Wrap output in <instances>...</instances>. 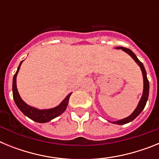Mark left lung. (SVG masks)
I'll return each mask as SVG.
<instances>
[{
  "instance_id": "left-lung-1",
  "label": "left lung",
  "mask_w": 159,
  "mask_h": 159,
  "mask_svg": "<svg viewBox=\"0 0 159 159\" xmlns=\"http://www.w3.org/2000/svg\"><path fill=\"white\" fill-rule=\"evenodd\" d=\"M117 49H122L123 51L126 52L127 54H129L132 58L134 59V60L139 65L140 68L142 70V72H143V95H142V98L140 99L139 102V105L136 107L135 110L134 111V112L130 115V116H128L127 118H125L123 119H120V120H118L116 122H112L115 124H119V125H123V124H126V123H128L130 122L133 121L136 117H137L145 107L146 104H147V101L148 99V96H149V81L147 80V72H146L145 67L143 66V63L140 61L139 59L137 58V57L135 56L133 52L131 50H130L129 48H123V47H118Z\"/></svg>"
}]
</instances>
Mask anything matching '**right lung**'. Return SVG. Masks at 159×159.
Masks as SVG:
<instances>
[{"label":"right lung","instance_id":"right-lung-1","mask_svg":"<svg viewBox=\"0 0 159 159\" xmlns=\"http://www.w3.org/2000/svg\"><path fill=\"white\" fill-rule=\"evenodd\" d=\"M22 62L23 61H21L20 64L17 71H16V72L15 73V75L13 76V80H12V95H13L14 101L16 102L18 108L21 111L24 115H25L29 119H32L33 121L37 122V123H47V122H49L52 119L57 118V116H60L66 110L67 104H68L70 95H71V93L68 94L59 106L52 108V109H47V110H39V109H36L35 107H32L26 104L22 100L19 93H18L17 88H16V75H17V73L19 71Z\"/></svg>","mask_w":159,"mask_h":159}]
</instances>
